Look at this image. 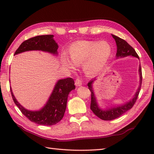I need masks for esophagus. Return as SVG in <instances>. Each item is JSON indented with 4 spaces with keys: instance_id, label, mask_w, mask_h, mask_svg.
<instances>
[{
    "instance_id": "1",
    "label": "esophagus",
    "mask_w": 154,
    "mask_h": 154,
    "mask_svg": "<svg viewBox=\"0 0 154 154\" xmlns=\"http://www.w3.org/2000/svg\"><path fill=\"white\" fill-rule=\"evenodd\" d=\"M75 85L77 87H80L82 85V81L80 79V78H77L76 80H75Z\"/></svg>"
}]
</instances>
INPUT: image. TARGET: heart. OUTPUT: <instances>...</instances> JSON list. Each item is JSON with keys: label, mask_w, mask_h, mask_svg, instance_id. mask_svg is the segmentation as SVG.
Returning <instances> with one entry per match:
<instances>
[{"label": "heart", "mask_w": 154, "mask_h": 154, "mask_svg": "<svg viewBox=\"0 0 154 154\" xmlns=\"http://www.w3.org/2000/svg\"><path fill=\"white\" fill-rule=\"evenodd\" d=\"M71 60L62 54V63L69 69L74 71L83 65L87 75H94L103 69L112 54V47L108 42L81 40L75 42L69 48Z\"/></svg>", "instance_id": "1"}]
</instances>
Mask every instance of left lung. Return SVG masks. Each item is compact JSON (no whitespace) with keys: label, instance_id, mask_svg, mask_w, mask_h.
I'll return each mask as SVG.
<instances>
[{"label":"left lung","instance_id":"obj_1","mask_svg":"<svg viewBox=\"0 0 154 154\" xmlns=\"http://www.w3.org/2000/svg\"><path fill=\"white\" fill-rule=\"evenodd\" d=\"M112 35L113 38L115 40L116 46H117V52L116 55V58L124 57L126 56H132V57H135L139 59L138 55L137 54L135 50L131 46V45H130L125 40H123V39L112 34ZM139 74H140V85L138 90L136 91L135 95L134 96L133 99L130 100L129 102H127L125 104H122V105L109 108V109H107L105 110L101 109L100 108H99V105H98V104L97 103L96 97H95V95H94V91L93 89V83H94V81H96V78L91 80L88 83L87 85L89 87V89L91 93V109L93 111V113L95 114L97 116L99 117V119H102L103 120H112L120 117L121 115H122L124 113L127 112L128 110L131 109L132 106H134V104H135L137 99H138L140 91V89H141L142 75V69L140 65L139 66Z\"/></svg>","mask_w":154,"mask_h":154}]
</instances>
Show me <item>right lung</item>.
Returning <instances> with one entry per match:
<instances>
[{
	"label": "right lung",
	"instance_id": "add662e5",
	"mask_svg": "<svg viewBox=\"0 0 154 154\" xmlns=\"http://www.w3.org/2000/svg\"><path fill=\"white\" fill-rule=\"evenodd\" d=\"M58 45L54 40L53 35H38L22 42L15 51L14 55L22 52L40 50L57 55ZM72 78L59 80L55 84L52 93L45 106L40 110H28L20 104L13 94L11 88L12 99L22 113L30 121L44 126H52L63 119L67 106L68 94L75 89Z\"/></svg>",
	"mask_w": 154,
	"mask_h": 154
}]
</instances>
